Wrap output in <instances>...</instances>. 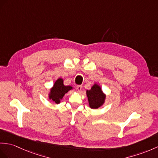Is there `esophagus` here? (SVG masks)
Wrapping results in <instances>:
<instances>
[{
    "instance_id": "1",
    "label": "esophagus",
    "mask_w": 158,
    "mask_h": 158,
    "mask_svg": "<svg viewBox=\"0 0 158 158\" xmlns=\"http://www.w3.org/2000/svg\"><path fill=\"white\" fill-rule=\"evenodd\" d=\"M82 86L81 85H78L76 86V90L78 92H80L82 90Z\"/></svg>"
}]
</instances>
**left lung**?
I'll use <instances>...</instances> for the list:
<instances>
[{"mask_svg":"<svg viewBox=\"0 0 158 158\" xmlns=\"http://www.w3.org/2000/svg\"><path fill=\"white\" fill-rule=\"evenodd\" d=\"M86 94L90 107L92 109H98L105 101V95L97 84H94L90 90H87Z\"/></svg>","mask_w":158,"mask_h":158,"instance_id":"left-lung-1","label":"left lung"}]
</instances>
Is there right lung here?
Segmentation results:
<instances>
[{
	"label": "right lung",
	"mask_w": 158,
	"mask_h": 158,
	"mask_svg": "<svg viewBox=\"0 0 158 158\" xmlns=\"http://www.w3.org/2000/svg\"><path fill=\"white\" fill-rule=\"evenodd\" d=\"M63 82L64 80L61 78L57 80L50 92L49 99H52L56 104H59L64 94L72 88L70 86H64Z\"/></svg>",
	"instance_id": "right-lung-1"
}]
</instances>
